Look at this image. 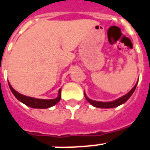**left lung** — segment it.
<instances>
[{"mask_svg":"<svg viewBox=\"0 0 150 150\" xmlns=\"http://www.w3.org/2000/svg\"><path fill=\"white\" fill-rule=\"evenodd\" d=\"M137 83H136V85L134 86L133 88H132V89L131 90L129 93H127L126 95L122 96V97H120V98L117 99V100H113V101H110V102H102V101H97V100H91V99H89L88 97L86 96L85 93H84V96H85L86 100H88V102H89L90 104L92 105L95 106V107H97V108H115V107H117V106H119V105H120L123 104V103H125L127 100L129 99L130 97L132 95V93H134V91H135L136 88H137Z\"/></svg>","mask_w":150,"mask_h":150,"instance_id":"left-lung-1","label":"left lung"}]
</instances>
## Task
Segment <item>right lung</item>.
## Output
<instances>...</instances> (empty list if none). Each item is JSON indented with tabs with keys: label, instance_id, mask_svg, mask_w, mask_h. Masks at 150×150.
I'll return each instance as SVG.
<instances>
[{
	"label": "right lung",
	"instance_id": "1",
	"mask_svg": "<svg viewBox=\"0 0 150 150\" xmlns=\"http://www.w3.org/2000/svg\"><path fill=\"white\" fill-rule=\"evenodd\" d=\"M9 88L11 90V92L13 94V96L16 97L18 100H20L21 102H23L28 106H30L31 108H36V109H47L51 106H53L54 105H56L61 100V88L58 91V96L55 99H37L34 97H28V96H24L21 93H18L17 91L13 89L12 86L9 83Z\"/></svg>",
	"mask_w": 150,
	"mask_h": 150
}]
</instances>
